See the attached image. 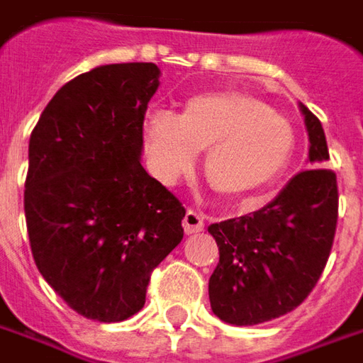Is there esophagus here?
<instances>
[{
  "label": "esophagus",
  "instance_id": "1",
  "mask_svg": "<svg viewBox=\"0 0 363 363\" xmlns=\"http://www.w3.org/2000/svg\"><path fill=\"white\" fill-rule=\"evenodd\" d=\"M184 230H186L187 235L201 232L203 230V216L198 213V211L187 210L186 218H184Z\"/></svg>",
  "mask_w": 363,
  "mask_h": 363
}]
</instances>
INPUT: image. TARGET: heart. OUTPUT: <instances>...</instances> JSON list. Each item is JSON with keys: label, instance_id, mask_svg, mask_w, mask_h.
I'll list each match as a JSON object with an SVG mask.
<instances>
[{"label": "heart", "instance_id": "heart-1", "mask_svg": "<svg viewBox=\"0 0 363 363\" xmlns=\"http://www.w3.org/2000/svg\"><path fill=\"white\" fill-rule=\"evenodd\" d=\"M143 140L155 176L174 184L206 150L203 172L225 198H247L274 184L294 153L286 116L242 91L189 97L182 113L153 109L143 119Z\"/></svg>", "mask_w": 363, "mask_h": 363}]
</instances>
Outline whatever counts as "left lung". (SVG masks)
<instances>
[{
    "label": "left lung",
    "instance_id": "obj_1",
    "mask_svg": "<svg viewBox=\"0 0 363 363\" xmlns=\"http://www.w3.org/2000/svg\"><path fill=\"white\" fill-rule=\"evenodd\" d=\"M310 140L308 165L262 210L211 223L220 264L210 278L211 312L255 325L291 312L322 276L337 223V182L320 119L300 104Z\"/></svg>",
    "mask_w": 363,
    "mask_h": 363
}]
</instances>
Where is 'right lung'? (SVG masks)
I'll list each match as a JSON object with an SVG mask.
<instances>
[{
    "mask_svg": "<svg viewBox=\"0 0 363 363\" xmlns=\"http://www.w3.org/2000/svg\"><path fill=\"white\" fill-rule=\"evenodd\" d=\"M155 63H109L51 97L29 138L26 221L35 266L87 320L123 322L184 238L179 199L142 165Z\"/></svg>",
    "mask_w": 363,
    "mask_h": 363,
    "instance_id": "add662e5",
    "label": "right lung"
}]
</instances>
